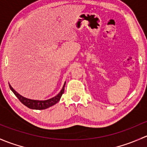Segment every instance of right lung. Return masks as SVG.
<instances>
[{
	"mask_svg": "<svg viewBox=\"0 0 147 147\" xmlns=\"http://www.w3.org/2000/svg\"><path fill=\"white\" fill-rule=\"evenodd\" d=\"M65 84H66V81H65L64 84H63L61 90L57 96L53 97V98H50V99L45 100H32L25 98V97L20 95L18 92H16L10 84H9V87H10V90L13 92V93L16 95V96L19 99V100L23 105H25V106H27L30 109H32V110H45V109H47L48 107H51L52 105H55L56 103H57L60 100L61 97L62 96L63 92H64Z\"/></svg>",
	"mask_w": 147,
	"mask_h": 147,
	"instance_id": "obj_1",
	"label": "right lung"
}]
</instances>
